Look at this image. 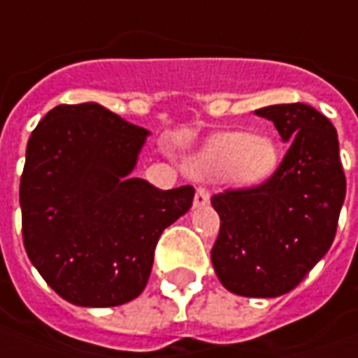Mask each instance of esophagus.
Returning a JSON list of instances; mask_svg holds the SVG:
<instances>
[{
    "label": "esophagus",
    "mask_w": 358,
    "mask_h": 358,
    "mask_svg": "<svg viewBox=\"0 0 358 358\" xmlns=\"http://www.w3.org/2000/svg\"><path fill=\"white\" fill-rule=\"evenodd\" d=\"M208 202H210V194H208V190H206V188H198V190H196V196H194V206H196V208H202V206H206Z\"/></svg>",
    "instance_id": "obj_1"
}]
</instances>
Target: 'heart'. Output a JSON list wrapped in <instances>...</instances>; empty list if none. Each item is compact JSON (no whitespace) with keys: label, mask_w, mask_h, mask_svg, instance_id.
Listing matches in <instances>:
<instances>
[{"label":"heart","mask_w":358,"mask_h":358,"mask_svg":"<svg viewBox=\"0 0 358 358\" xmlns=\"http://www.w3.org/2000/svg\"><path fill=\"white\" fill-rule=\"evenodd\" d=\"M278 162V148L269 136L253 132H224L203 146L192 160L198 174L229 172L243 182L265 178Z\"/></svg>","instance_id":"obj_1"}]
</instances>
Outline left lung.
Returning a JSON list of instances; mask_svg holds the SVG:
<instances>
[{
    "instance_id": "left-lung-1",
    "label": "left lung",
    "mask_w": 358,
    "mask_h": 358,
    "mask_svg": "<svg viewBox=\"0 0 358 358\" xmlns=\"http://www.w3.org/2000/svg\"><path fill=\"white\" fill-rule=\"evenodd\" d=\"M255 115L271 120L291 146L264 184L212 196L220 216L212 264L231 293L279 297L329 252L347 180L337 130L313 106H264Z\"/></svg>"
}]
</instances>
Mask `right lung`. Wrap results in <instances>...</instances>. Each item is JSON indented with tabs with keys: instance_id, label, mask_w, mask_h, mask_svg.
Masks as SVG:
<instances>
[{
	"instance_id": "1",
	"label": "right lung",
	"mask_w": 358,
	"mask_h": 358,
	"mask_svg": "<svg viewBox=\"0 0 358 358\" xmlns=\"http://www.w3.org/2000/svg\"><path fill=\"white\" fill-rule=\"evenodd\" d=\"M150 132L96 103L59 105L33 130L19 186L23 245L47 285L80 307H117L146 287L162 231L192 186L130 178Z\"/></svg>"
}]
</instances>
